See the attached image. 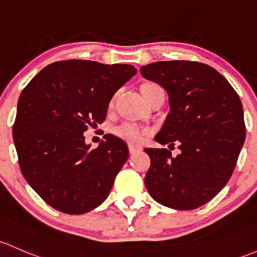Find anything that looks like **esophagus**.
Masks as SVG:
<instances>
[{
  "mask_svg": "<svg viewBox=\"0 0 257 257\" xmlns=\"http://www.w3.org/2000/svg\"><path fill=\"white\" fill-rule=\"evenodd\" d=\"M140 151H141V148H140V147L132 146V145H130V146H128V152H130V155H135V153L140 152Z\"/></svg>",
  "mask_w": 257,
  "mask_h": 257,
  "instance_id": "obj_1",
  "label": "esophagus"
}]
</instances>
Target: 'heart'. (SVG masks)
<instances>
[{"label":"heart","instance_id":"b5f03b06","mask_svg":"<svg viewBox=\"0 0 257 257\" xmlns=\"http://www.w3.org/2000/svg\"><path fill=\"white\" fill-rule=\"evenodd\" d=\"M152 86H156V84H147V85H145L142 88V92H146ZM110 105H112V101L110 102ZM113 134L118 139L123 140V141L128 142V144L140 145L144 141L145 137H146L147 130L142 127V126L136 125L134 122H122L113 128Z\"/></svg>","mask_w":257,"mask_h":257}]
</instances>
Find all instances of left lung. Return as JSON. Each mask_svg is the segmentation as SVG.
<instances>
[{
  "label": "left lung",
  "instance_id": "obj_1",
  "mask_svg": "<svg viewBox=\"0 0 257 257\" xmlns=\"http://www.w3.org/2000/svg\"><path fill=\"white\" fill-rule=\"evenodd\" d=\"M168 92L171 112L155 137L168 147L146 148L151 166L145 184L160 204L192 210L213 199L231 177L244 145L241 100L210 65L189 60L156 62L141 68Z\"/></svg>",
  "mask_w": 257,
  "mask_h": 257
}]
</instances>
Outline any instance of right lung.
Returning a JSON list of instances; mask_svg holds the SVG:
<instances>
[{
  "instance_id": "1",
  "label": "right lung",
  "mask_w": 257,
  "mask_h": 257,
  "mask_svg": "<svg viewBox=\"0 0 257 257\" xmlns=\"http://www.w3.org/2000/svg\"><path fill=\"white\" fill-rule=\"evenodd\" d=\"M137 73L127 64L62 60L21 92L13 142L21 172L50 207L78 215L99 207L128 157L127 145L105 135L96 148L84 132L104 122L111 97Z\"/></svg>"
}]
</instances>
